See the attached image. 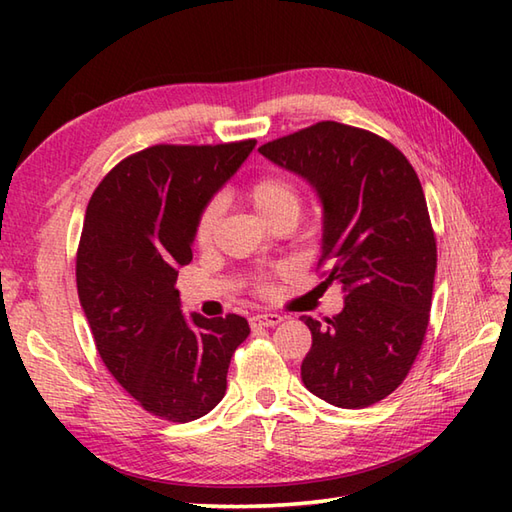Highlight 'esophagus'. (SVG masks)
Wrapping results in <instances>:
<instances>
[{
  "label": "esophagus",
  "mask_w": 512,
  "mask_h": 512,
  "mask_svg": "<svg viewBox=\"0 0 512 512\" xmlns=\"http://www.w3.org/2000/svg\"><path fill=\"white\" fill-rule=\"evenodd\" d=\"M248 321H250V325H253V328H257V325H262V328H275V325L284 321V317H281V314H275V312H264V314H253V317H250Z\"/></svg>",
  "instance_id": "esophagus-1"
}]
</instances>
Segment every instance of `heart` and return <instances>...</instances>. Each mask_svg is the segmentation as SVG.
Returning a JSON list of instances; mask_svg holds the SVG:
<instances>
[{
  "mask_svg": "<svg viewBox=\"0 0 512 512\" xmlns=\"http://www.w3.org/2000/svg\"><path fill=\"white\" fill-rule=\"evenodd\" d=\"M248 198L264 220H270V217L286 211L299 215V209H301V198H299L297 187L284 176H264L255 180L253 187L248 189ZM220 217H222V202L215 198L206 204L198 215V222H195V242L200 246L211 244V239L215 237V231H217V224H220ZM255 288L264 292L268 288L266 279H259Z\"/></svg>",
  "mask_w": 512,
  "mask_h": 512,
  "instance_id": "b5f03b06",
  "label": "heart"
}]
</instances>
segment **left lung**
I'll return each mask as SVG.
<instances>
[{"label":"left lung","mask_w":512,"mask_h":512,"mask_svg":"<svg viewBox=\"0 0 512 512\" xmlns=\"http://www.w3.org/2000/svg\"><path fill=\"white\" fill-rule=\"evenodd\" d=\"M259 154L317 191L319 264H330L321 286L345 292L336 317H301L312 332L303 385L341 409L374 405L407 378L429 325L438 250L422 184L389 140L334 121L277 138Z\"/></svg>","instance_id":"obj_1"}]
</instances>
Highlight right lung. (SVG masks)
Wrapping results in <instances>:
<instances>
[{
    "instance_id": "right-lung-1",
    "label": "right lung",
    "mask_w": 512,
    "mask_h": 512,
    "mask_svg": "<svg viewBox=\"0 0 512 512\" xmlns=\"http://www.w3.org/2000/svg\"><path fill=\"white\" fill-rule=\"evenodd\" d=\"M255 145L147 147L107 173L85 211L76 288L96 350L127 394L162 420L206 416L250 334L239 314L184 317L176 279L193 259L200 211Z\"/></svg>"
}]
</instances>
